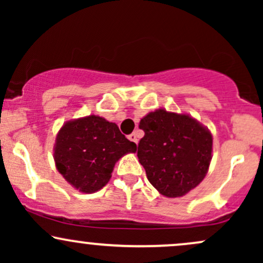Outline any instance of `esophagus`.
<instances>
[{
    "label": "esophagus",
    "instance_id": "esophagus-1",
    "mask_svg": "<svg viewBox=\"0 0 263 263\" xmlns=\"http://www.w3.org/2000/svg\"><path fill=\"white\" fill-rule=\"evenodd\" d=\"M128 140L132 141V142H135V143H137V142H138V136H137V134H136V132H134V134L129 135V136H128Z\"/></svg>",
    "mask_w": 263,
    "mask_h": 263
}]
</instances>
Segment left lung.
Returning a JSON list of instances; mask_svg holds the SVG:
<instances>
[{
  "mask_svg": "<svg viewBox=\"0 0 263 263\" xmlns=\"http://www.w3.org/2000/svg\"><path fill=\"white\" fill-rule=\"evenodd\" d=\"M144 131L138 143V161L149 183L167 198L183 197L206 176L213 136L185 114L158 108L140 122Z\"/></svg>",
  "mask_w": 263,
  "mask_h": 263,
  "instance_id": "obj_1",
  "label": "left lung"
}]
</instances>
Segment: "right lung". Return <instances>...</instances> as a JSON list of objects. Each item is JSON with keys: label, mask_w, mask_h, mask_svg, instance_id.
I'll return each instance as SVG.
<instances>
[{"label": "right lung", "mask_w": 263, "mask_h": 263, "mask_svg": "<svg viewBox=\"0 0 263 263\" xmlns=\"http://www.w3.org/2000/svg\"><path fill=\"white\" fill-rule=\"evenodd\" d=\"M137 149L116 123L90 115L65 122L54 144L57 170L81 193H95L108 183L115 163Z\"/></svg>", "instance_id": "obj_1"}]
</instances>
